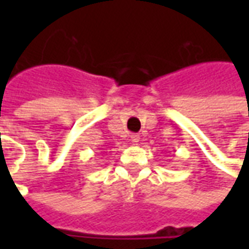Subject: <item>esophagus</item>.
Listing matches in <instances>:
<instances>
[{
    "instance_id": "esophagus-1",
    "label": "esophagus",
    "mask_w": 249,
    "mask_h": 249,
    "mask_svg": "<svg viewBox=\"0 0 249 249\" xmlns=\"http://www.w3.org/2000/svg\"><path fill=\"white\" fill-rule=\"evenodd\" d=\"M130 141H132L133 144H137V142L140 141V136H139V135H132V136H130Z\"/></svg>"
}]
</instances>
